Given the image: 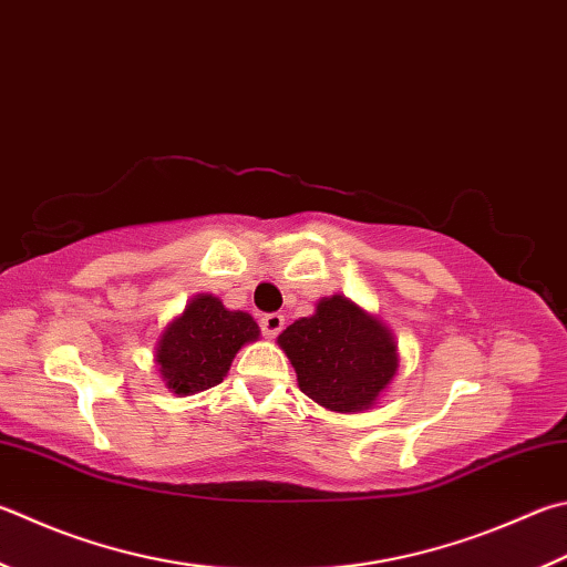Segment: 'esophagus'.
Wrapping results in <instances>:
<instances>
[{"label": "esophagus", "mask_w": 567, "mask_h": 567, "mask_svg": "<svg viewBox=\"0 0 567 567\" xmlns=\"http://www.w3.org/2000/svg\"><path fill=\"white\" fill-rule=\"evenodd\" d=\"M260 327H262V334L265 337H277L282 332V327H285V317L280 315V312H272V315H262V319H260Z\"/></svg>", "instance_id": "obj_1"}]
</instances>
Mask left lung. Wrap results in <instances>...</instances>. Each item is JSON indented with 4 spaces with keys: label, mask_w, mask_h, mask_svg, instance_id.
Here are the masks:
<instances>
[{
    "label": "left lung",
    "mask_w": 567,
    "mask_h": 567,
    "mask_svg": "<svg viewBox=\"0 0 567 567\" xmlns=\"http://www.w3.org/2000/svg\"><path fill=\"white\" fill-rule=\"evenodd\" d=\"M277 344L305 394L337 414L377 406L399 372L394 332L344 295L322 297L315 315L295 319Z\"/></svg>",
    "instance_id": "obj_1"
}]
</instances>
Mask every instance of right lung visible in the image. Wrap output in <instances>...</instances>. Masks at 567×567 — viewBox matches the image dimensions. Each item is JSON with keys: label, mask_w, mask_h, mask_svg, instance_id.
<instances>
[{"label": "right lung", "mask_w": 567, "mask_h": 567, "mask_svg": "<svg viewBox=\"0 0 567 567\" xmlns=\"http://www.w3.org/2000/svg\"><path fill=\"white\" fill-rule=\"evenodd\" d=\"M257 339L260 327L252 315L228 310L215 295L200 292L163 327L153 362L168 391L190 396L218 386L228 377L235 354Z\"/></svg>", "instance_id": "add662e5"}]
</instances>
